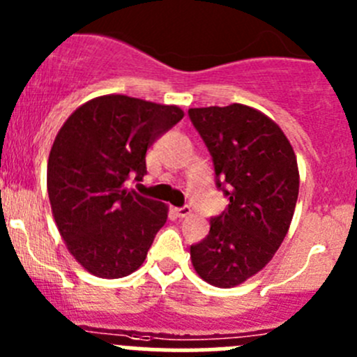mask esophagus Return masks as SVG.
Segmentation results:
<instances>
[{
	"label": "esophagus",
	"instance_id": "esophagus-1",
	"mask_svg": "<svg viewBox=\"0 0 357 357\" xmlns=\"http://www.w3.org/2000/svg\"><path fill=\"white\" fill-rule=\"evenodd\" d=\"M176 214H178L179 218H186V215L192 214V207H190V205H183V207H178V208H176Z\"/></svg>",
	"mask_w": 357,
	"mask_h": 357
}]
</instances>
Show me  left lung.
I'll return each mask as SVG.
<instances>
[{
  "label": "left lung",
  "instance_id": "obj_1",
  "mask_svg": "<svg viewBox=\"0 0 357 357\" xmlns=\"http://www.w3.org/2000/svg\"><path fill=\"white\" fill-rule=\"evenodd\" d=\"M188 115L229 200L190 255L202 280L229 289L261 271L282 245L298 197L297 158L278 124L242 103Z\"/></svg>",
  "mask_w": 357,
  "mask_h": 357
}]
</instances>
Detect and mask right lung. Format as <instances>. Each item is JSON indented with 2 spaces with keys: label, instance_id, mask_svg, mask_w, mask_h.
Masks as SVG:
<instances>
[{
  "label": "right lung",
  "instance_id": "obj_1",
  "mask_svg": "<svg viewBox=\"0 0 357 357\" xmlns=\"http://www.w3.org/2000/svg\"><path fill=\"white\" fill-rule=\"evenodd\" d=\"M176 105L105 95L79 107L48 158V197L75 261L100 278H122L143 264L167 207L124 188L146 174V150L183 119Z\"/></svg>",
  "mask_w": 357,
  "mask_h": 357
}]
</instances>
